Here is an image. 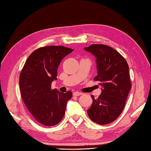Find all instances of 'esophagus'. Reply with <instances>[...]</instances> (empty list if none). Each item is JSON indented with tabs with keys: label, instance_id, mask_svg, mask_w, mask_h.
<instances>
[{
	"label": "esophagus",
	"instance_id": "obj_1",
	"mask_svg": "<svg viewBox=\"0 0 151 151\" xmlns=\"http://www.w3.org/2000/svg\"><path fill=\"white\" fill-rule=\"evenodd\" d=\"M82 95V93H81V92H78V91H75L73 93V95L74 96H80Z\"/></svg>",
	"mask_w": 151,
	"mask_h": 151
}]
</instances>
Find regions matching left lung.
I'll list each match as a JSON object with an SVG mask.
<instances>
[{
    "mask_svg": "<svg viewBox=\"0 0 151 151\" xmlns=\"http://www.w3.org/2000/svg\"><path fill=\"white\" fill-rule=\"evenodd\" d=\"M84 50L97 60V75L102 92L97 99L91 95L93 103L88 110L90 119L99 124L115 121L124 110L131 89L129 67L127 61L117 50L102 44H93Z\"/></svg>",
    "mask_w": 151,
    "mask_h": 151,
    "instance_id": "left-lung-1",
    "label": "left lung"
}]
</instances>
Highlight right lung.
Masks as SVG:
<instances>
[{
    "label": "right lung",
    "mask_w": 151,
    "mask_h": 151,
    "mask_svg": "<svg viewBox=\"0 0 151 151\" xmlns=\"http://www.w3.org/2000/svg\"><path fill=\"white\" fill-rule=\"evenodd\" d=\"M73 49L47 46L36 49L28 58L19 76L22 101L32 116L45 126H54L62 120L70 91L62 93L51 89L57 80L61 61Z\"/></svg>",
    "instance_id": "add662e5"
}]
</instances>
